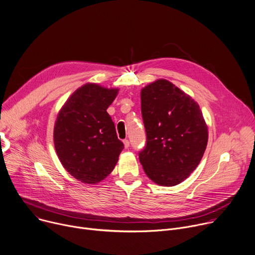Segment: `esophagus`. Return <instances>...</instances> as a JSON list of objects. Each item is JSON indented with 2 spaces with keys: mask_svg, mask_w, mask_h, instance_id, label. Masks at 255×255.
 Here are the masks:
<instances>
[{
  "mask_svg": "<svg viewBox=\"0 0 255 255\" xmlns=\"http://www.w3.org/2000/svg\"><path fill=\"white\" fill-rule=\"evenodd\" d=\"M124 145H125V148H126V149H128V148L129 147L128 139H124Z\"/></svg>",
  "mask_w": 255,
  "mask_h": 255,
  "instance_id": "esophagus-1",
  "label": "esophagus"
}]
</instances>
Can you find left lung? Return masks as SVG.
<instances>
[{
	"label": "left lung",
	"instance_id": "obj_1",
	"mask_svg": "<svg viewBox=\"0 0 255 255\" xmlns=\"http://www.w3.org/2000/svg\"><path fill=\"white\" fill-rule=\"evenodd\" d=\"M147 144L138 159L147 176L162 186L185 180L200 164L208 127L200 105L174 84L157 80L140 91Z\"/></svg>",
	"mask_w": 255,
	"mask_h": 255
}]
</instances>
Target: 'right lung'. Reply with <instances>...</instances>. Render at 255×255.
<instances>
[{
  "label": "right lung",
  "instance_id": "right-lung-1",
  "mask_svg": "<svg viewBox=\"0 0 255 255\" xmlns=\"http://www.w3.org/2000/svg\"><path fill=\"white\" fill-rule=\"evenodd\" d=\"M119 89L87 83L77 89L58 113L53 143L66 170L83 183L95 184L115 169L124 149L106 109Z\"/></svg>",
  "mask_w": 255,
  "mask_h": 255
}]
</instances>
